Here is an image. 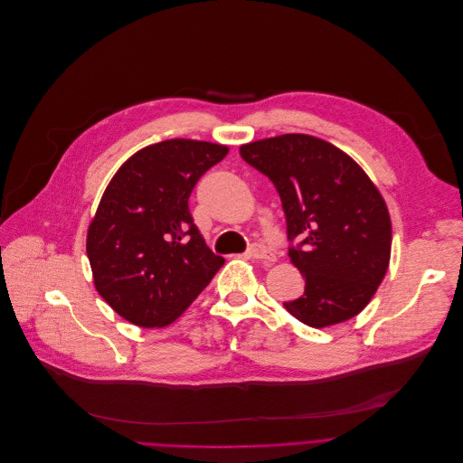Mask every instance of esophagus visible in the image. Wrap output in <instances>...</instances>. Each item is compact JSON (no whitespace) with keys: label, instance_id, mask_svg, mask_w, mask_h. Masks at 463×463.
<instances>
[{"label":"esophagus","instance_id":"esophagus-1","mask_svg":"<svg viewBox=\"0 0 463 463\" xmlns=\"http://www.w3.org/2000/svg\"><path fill=\"white\" fill-rule=\"evenodd\" d=\"M248 255L251 259H264V260H275V255L262 244H253L250 250H248Z\"/></svg>","mask_w":463,"mask_h":463}]
</instances>
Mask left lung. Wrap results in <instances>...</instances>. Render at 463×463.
Listing matches in <instances>:
<instances>
[{
    "label": "left lung",
    "mask_w": 463,
    "mask_h": 463,
    "mask_svg": "<svg viewBox=\"0 0 463 463\" xmlns=\"http://www.w3.org/2000/svg\"><path fill=\"white\" fill-rule=\"evenodd\" d=\"M239 153L273 182L288 239L298 241L288 255L305 277V294L285 308L312 328L357 316L391 260V215L374 182L352 156L312 135L262 138Z\"/></svg>",
    "instance_id": "left-lung-1"
}]
</instances>
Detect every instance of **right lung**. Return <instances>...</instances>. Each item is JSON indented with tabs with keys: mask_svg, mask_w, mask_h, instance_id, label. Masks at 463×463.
I'll use <instances>...</instances> for the list:
<instances>
[{
	"mask_svg": "<svg viewBox=\"0 0 463 463\" xmlns=\"http://www.w3.org/2000/svg\"><path fill=\"white\" fill-rule=\"evenodd\" d=\"M226 155L222 144L164 140L129 156L108 184L85 248L97 292L126 321L171 325L224 264L194 224L188 199Z\"/></svg>",
	"mask_w": 463,
	"mask_h": 463,
	"instance_id": "right-lung-1",
	"label": "right lung"
}]
</instances>
